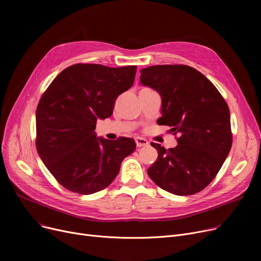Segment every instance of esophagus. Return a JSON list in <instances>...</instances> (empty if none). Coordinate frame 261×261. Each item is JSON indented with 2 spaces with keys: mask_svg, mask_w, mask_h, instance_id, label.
<instances>
[{
  "mask_svg": "<svg viewBox=\"0 0 261 261\" xmlns=\"http://www.w3.org/2000/svg\"><path fill=\"white\" fill-rule=\"evenodd\" d=\"M135 143H136V146H138V147H145L149 144L148 141L146 139H143V138H136Z\"/></svg>",
  "mask_w": 261,
  "mask_h": 261,
  "instance_id": "esophagus-1",
  "label": "esophagus"
}]
</instances>
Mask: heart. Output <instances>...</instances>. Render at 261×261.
I'll list each match as a JSON object with an SVG mask.
<instances>
[{"label":"heart","instance_id":"1","mask_svg":"<svg viewBox=\"0 0 261 261\" xmlns=\"http://www.w3.org/2000/svg\"><path fill=\"white\" fill-rule=\"evenodd\" d=\"M143 90H144V89H143Z\"/></svg>","mask_w":261,"mask_h":261}]
</instances>
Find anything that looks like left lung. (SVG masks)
Here are the masks:
<instances>
[{"label": "left lung", "instance_id": "left-lung-1", "mask_svg": "<svg viewBox=\"0 0 261 261\" xmlns=\"http://www.w3.org/2000/svg\"><path fill=\"white\" fill-rule=\"evenodd\" d=\"M141 84L161 95L159 125L169 126L170 132L180 134L174 148L151 143L159 156L147 170L149 176L176 196L199 193L214 180L231 147L226 101L206 77L188 65L143 68Z\"/></svg>", "mask_w": 261, "mask_h": 261}]
</instances>
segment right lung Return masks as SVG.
I'll return each mask as SVG.
<instances>
[{"label": "right lung", "instance_id": "right-lung-1", "mask_svg": "<svg viewBox=\"0 0 261 261\" xmlns=\"http://www.w3.org/2000/svg\"><path fill=\"white\" fill-rule=\"evenodd\" d=\"M135 73V65L78 63L63 70L43 93L36 111L37 151L64 188L80 195L105 189L135 150L132 139L109 141L94 131L97 119L112 115Z\"/></svg>", "mask_w": 261, "mask_h": 261}]
</instances>
